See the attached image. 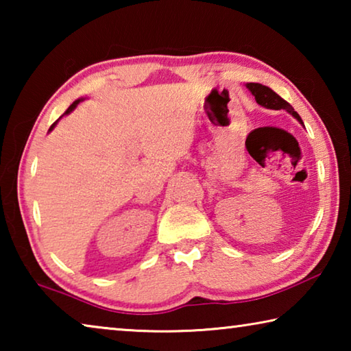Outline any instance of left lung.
I'll list each match as a JSON object with an SVG mask.
<instances>
[{
    "mask_svg": "<svg viewBox=\"0 0 351 351\" xmlns=\"http://www.w3.org/2000/svg\"><path fill=\"white\" fill-rule=\"evenodd\" d=\"M249 88V91L254 94L255 100H257V104L265 106V108H269V110H287L288 112H291L297 121L302 122L300 116L297 114L294 111L293 106H291L287 100L282 99L278 94H276L274 91L271 90V88L265 86V85H260V83H247L246 85ZM304 123V122H302Z\"/></svg>",
    "mask_w": 351,
    "mask_h": 351,
    "instance_id": "obj_1",
    "label": "left lung"
}]
</instances>
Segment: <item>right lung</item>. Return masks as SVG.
<instances>
[{"mask_svg": "<svg viewBox=\"0 0 351 351\" xmlns=\"http://www.w3.org/2000/svg\"><path fill=\"white\" fill-rule=\"evenodd\" d=\"M79 102H80V99H79V100H75V102H73V104H71V105H69V108H68L66 111H64V114H69V112H71V111H73V110L75 108V106H77V105H79ZM64 114H63V116H64ZM56 123H57V122H54V123H52V127H51L49 130H52V128H54V125H56Z\"/></svg>", "mask_w": 351, "mask_h": 351, "instance_id": "1", "label": "right lung"}]
</instances>
